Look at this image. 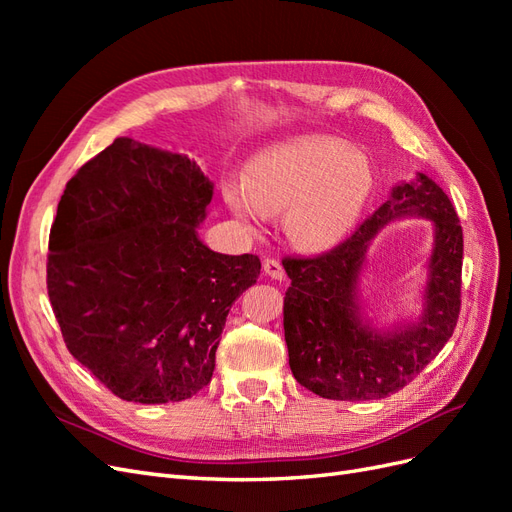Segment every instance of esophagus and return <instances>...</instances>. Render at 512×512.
<instances>
[{
    "mask_svg": "<svg viewBox=\"0 0 512 512\" xmlns=\"http://www.w3.org/2000/svg\"><path fill=\"white\" fill-rule=\"evenodd\" d=\"M262 271H265L269 277H273V280H280V282L286 277L282 262L275 260V258H267L265 262H262Z\"/></svg>",
    "mask_w": 512,
    "mask_h": 512,
    "instance_id": "1",
    "label": "esophagus"
}]
</instances>
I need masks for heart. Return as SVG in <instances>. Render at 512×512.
Masks as SVG:
<instances>
[{
  "mask_svg": "<svg viewBox=\"0 0 512 512\" xmlns=\"http://www.w3.org/2000/svg\"><path fill=\"white\" fill-rule=\"evenodd\" d=\"M222 194L235 218L250 230L269 213L286 211L288 239L301 250L337 245L359 222L371 194V168L361 153L329 136H307L275 145L226 177Z\"/></svg>",
  "mask_w": 512,
  "mask_h": 512,
  "instance_id": "obj_1",
  "label": "heart"
}]
</instances>
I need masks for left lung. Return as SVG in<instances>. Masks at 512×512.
<instances>
[{"instance_id": "1", "label": "left lung", "mask_w": 512, "mask_h": 512, "mask_svg": "<svg viewBox=\"0 0 512 512\" xmlns=\"http://www.w3.org/2000/svg\"><path fill=\"white\" fill-rule=\"evenodd\" d=\"M401 217H425L434 247L424 312L382 332L363 316L360 275L377 232ZM463 232L451 198L423 173L397 183L354 235L316 258H284V337L292 376L324 399H382L410 384L451 339L461 305Z\"/></svg>"}]
</instances>
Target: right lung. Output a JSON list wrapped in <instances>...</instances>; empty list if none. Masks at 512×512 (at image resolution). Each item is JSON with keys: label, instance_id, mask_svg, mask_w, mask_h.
<instances>
[{"label": "right lung", "instance_id": "add662e5", "mask_svg": "<svg viewBox=\"0 0 512 512\" xmlns=\"http://www.w3.org/2000/svg\"><path fill=\"white\" fill-rule=\"evenodd\" d=\"M213 183L183 153L115 138L57 205L46 288L64 342L113 395L168 404L211 382L226 316L260 258L200 241Z\"/></svg>", "mask_w": 512, "mask_h": 512}]
</instances>
